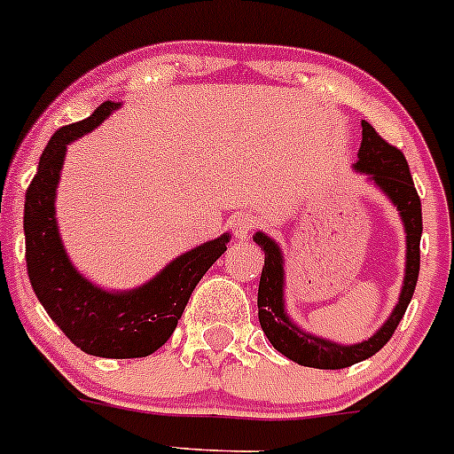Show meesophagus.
<instances>
[{"label": "esophagus", "instance_id": "esophagus-1", "mask_svg": "<svg viewBox=\"0 0 454 454\" xmlns=\"http://www.w3.org/2000/svg\"><path fill=\"white\" fill-rule=\"evenodd\" d=\"M231 228L237 239H246L256 228V217L250 213H237L235 217H231Z\"/></svg>", "mask_w": 454, "mask_h": 454}]
</instances>
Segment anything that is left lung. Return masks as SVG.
<instances>
[{"mask_svg":"<svg viewBox=\"0 0 454 454\" xmlns=\"http://www.w3.org/2000/svg\"><path fill=\"white\" fill-rule=\"evenodd\" d=\"M353 168L368 174V178L390 198L398 208L407 235L405 278H403L398 303L387 321L368 340L357 342V345H338V342L300 330L284 310V258L280 247L262 232L254 235V241L265 252V267H262L261 284H258V321H261L262 332L273 348H278L288 360L301 366L323 368V371H338V368L357 364L375 356L390 340L410 306L413 291H416L418 271H420L422 207L413 187L405 154L387 144L366 121H362V146Z\"/></svg>","mask_w":454,"mask_h":454,"instance_id":"8db88e82","label":"left lung"}]
</instances>
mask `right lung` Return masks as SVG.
Listing matches in <instances>:
<instances>
[{"label": "right lung", "mask_w": 454, "mask_h": 454, "mask_svg": "<svg viewBox=\"0 0 454 454\" xmlns=\"http://www.w3.org/2000/svg\"><path fill=\"white\" fill-rule=\"evenodd\" d=\"M121 103L106 101L86 121L53 133L25 192V261L38 301L68 340L88 356L146 357L176 330L189 297L208 267L226 252L228 232L172 261L151 282L131 291H106L68 261L56 222V189L67 146L97 129Z\"/></svg>", "instance_id": "1"}]
</instances>
